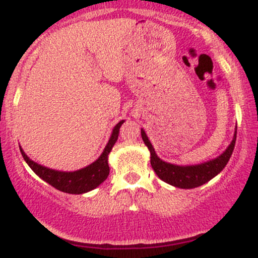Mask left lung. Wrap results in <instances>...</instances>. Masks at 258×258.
Returning <instances> with one entry per match:
<instances>
[{
    "label": "left lung",
    "mask_w": 258,
    "mask_h": 258,
    "mask_svg": "<svg viewBox=\"0 0 258 258\" xmlns=\"http://www.w3.org/2000/svg\"><path fill=\"white\" fill-rule=\"evenodd\" d=\"M236 135H237V128H236L235 136H233V140L230 146L226 148V151L222 155L218 156L215 160L201 163V165L177 166L165 162L160 157H157V155L155 152V148L151 145L147 135H146L144 130H141L142 140H144L145 145L150 150L151 166H152L156 175L162 179V181L167 182V183L172 184L175 187H178V188H195V187L202 186V184L209 182L215 176H217L225 168L228 160H230L231 155H232L236 144Z\"/></svg>",
    "instance_id": "obj_1"
}]
</instances>
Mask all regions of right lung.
Returning <instances> with one entry per match:
<instances>
[{
    "label": "right lung",
    "instance_id": "1",
    "mask_svg": "<svg viewBox=\"0 0 258 258\" xmlns=\"http://www.w3.org/2000/svg\"><path fill=\"white\" fill-rule=\"evenodd\" d=\"M123 121H119L118 123L114 126L112 135H111L108 144L106 145L105 150H103L102 155L97 158L93 163L85 168H81L79 171H74V172H63V171H56L51 170V168L43 167V166L38 165V163L33 162L32 160L27 157L22 148L20 147L21 153L23 156V160L27 162L31 170L43 179L47 183L51 184L54 188L59 189L62 192L72 195H80L85 194V192L91 191V189L96 188L100 186L106 178H107L108 173H110V167H108V155H110L111 150H112L113 145L116 144L117 139H118L119 127L122 126Z\"/></svg>",
    "mask_w": 258,
    "mask_h": 258
}]
</instances>
